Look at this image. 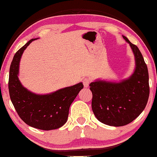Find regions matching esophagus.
Wrapping results in <instances>:
<instances>
[{
	"mask_svg": "<svg viewBox=\"0 0 157 157\" xmlns=\"http://www.w3.org/2000/svg\"><path fill=\"white\" fill-rule=\"evenodd\" d=\"M82 82H83V84L84 87H88L89 86V84L91 83V79L89 78H85L83 79V80H82Z\"/></svg>",
	"mask_w": 157,
	"mask_h": 157,
	"instance_id": "1",
	"label": "esophagus"
}]
</instances>
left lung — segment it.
Masks as SVG:
<instances>
[{"label":"left lung","instance_id":"1","mask_svg":"<svg viewBox=\"0 0 157 157\" xmlns=\"http://www.w3.org/2000/svg\"><path fill=\"white\" fill-rule=\"evenodd\" d=\"M123 37L134 52V73L120 82L96 80L89 84L94 115L101 123L114 127L135 120L144 110L150 95L148 70L141 52L126 36Z\"/></svg>","mask_w":157,"mask_h":157}]
</instances>
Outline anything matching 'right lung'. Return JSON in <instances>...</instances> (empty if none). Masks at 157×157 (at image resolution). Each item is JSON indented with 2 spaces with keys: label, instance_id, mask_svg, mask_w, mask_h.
Here are the masks:
<instances>
[{
  "label": "right lung",
  "instance_id": "obj_1",
  "mask_svg": "<svg viewBox=\"0 0 157 157\" xmlns=\"http://www.w3.org/2000/svg\"><path fill=\"white\" fill-rule=\"evenodd\" d=\"M36 39L29 41L13 58L8 82L10 99L18 115L29 126L42 130L58 129L67 121L70 106L84 85L80 82L46 95L34 94L23 87L18 78L19 62L26 48Z\"/></svg>",
  "mask_w": 157,
  "mask_h": 157
}]
</instances>
